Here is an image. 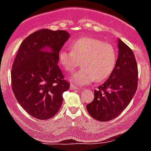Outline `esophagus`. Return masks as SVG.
Instances as JSON below:
<instances>
[{
  "label": "esophagus",
  "instance_id": "34e87169",
  "mask_svg": "<svg viewBox=\"0 0 151 151\" xmlns=\"http://www.w3.org/2000/svg\"><path fill=\"white\" fill-rule=\"evenodd\" d=\"M70 89H71V90H77V88L74 85L71 84V85H70Z\"/></svg>",
  "mask_w": 151,
  "mask_h": 151
}]
</instances>
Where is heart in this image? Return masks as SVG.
I'll return each mask as SVG.
<instances>
[{"mask_svg":"<svg viewBox=\"0 0 151 151\" xmlns=\"http://www.w3.org/2000/svg\"><path fill=\"white\" fill-rule=\"evenodd\" d=\"M71 50H63L59 53V63L71 72L81 61L82 68L70 77L77 85H85L96 80L102 82L110 76L115 67L117 55L115 48L108 42L93 37H82L71 42Z\"/></svg>","mask_w":151,"mask_h":151,"instance_id":"heart-1","label":"heart"}]
</instances>
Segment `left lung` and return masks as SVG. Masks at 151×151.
Segmentation results:
<instances>
[{"label": "left lung", "mask_w": 151, "mask_h": 151, "mask_svg": "<svg viewBox=\"0 0 151 151\" xmlns=\"http://www.w3.org/2000/svg\"><path fill=\"white\" fill-rule=\"evenodd\" d=\"M118 57L106 81L94 91L93 101L86 105L92 118L109 121L118 117L129 104L137 91L138 68L133 51L118 39Z\"/></svg>", "instance_id": "8db88e82"}]
</instances>
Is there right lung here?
I'll use <instances>...</instances> for the list:
<instances>
[{"mask_svg":"<svg viewBox=\"0 0 151 151\" xmlns=\"http://www.w3.org/2000/svg\"><path fill=\"white\" fill-rule=\"evenodd\" d=\"M69 36L66 30L42 29L28 36L18 50L11 72L12 91L33 118H52L61 106L70 83L58 63L59 52Z\"/></svg>","mask_w":151,"mask_h":151,"instance_id":"1","label":"right lung"}]
</instances>
